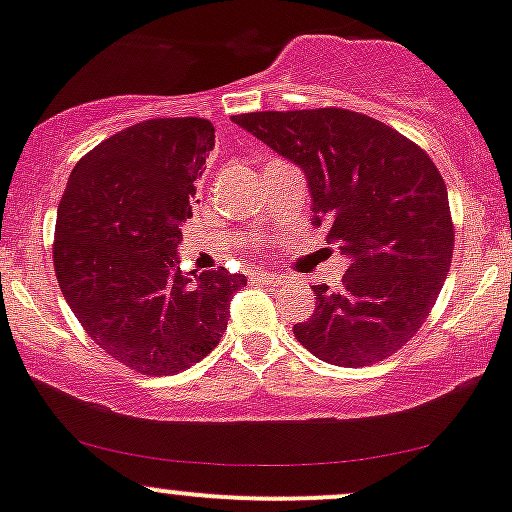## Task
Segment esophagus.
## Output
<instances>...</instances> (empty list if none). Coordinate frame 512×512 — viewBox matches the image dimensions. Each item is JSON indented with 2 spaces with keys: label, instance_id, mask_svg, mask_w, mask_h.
<instances>
[{
  "label": "esophagus",
  "instance_id": "esophagus-1",
  "mask_svg": "<svg viewBox=\"0 0 512 512\" xmlns=\"http://www.w3.org/2000/svg\"><path fill=\"white\" fill-rule=\"evenodd\" d=\"M254 278L258 283H266V285H280L283 283V276H278V273H266V271H256Z\"/></svg>",
  "mask_w": 512,
  "mask_h": 512
}]
</instances>
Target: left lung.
I'll return each mask as SVG.
<instances>
[{"mask_svg": "<svg viewBox=\"0 0 512 512\" xmlns=\"http://www.w3.org/2000/svg\"><path fill=\"white\" fill-rule=\"evenodd\" d=\"M234 124L307 178L312 224L327 227L349 266L295 339L334 366H366L420 332L454 251L447 185L432 158L378 119L349 109L251 112Z\"/></svg>", "mask_w": 512, "mask_h": 512, "instance_id": "left-lung-1", "label": "left lung"}]
</instances>
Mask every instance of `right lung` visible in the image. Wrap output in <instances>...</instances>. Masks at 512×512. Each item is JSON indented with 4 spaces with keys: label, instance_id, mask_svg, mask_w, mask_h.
<instances>
[{
    "label": "right lung",
    "instance_id": "obj_1",
    "mask_svg": "<svg viewBox=\"0 0 512 512\" xmlns=\"http://www.w3.org/2000/svg\"><path fill=\"white\" fill-rule=\"evenodd\" d=\"M214 146L207 119H148L73 168L56 219L58 285L92 342L148 376L197 364L227 329L246 276L180 271L195 180Z\"/></svg>",
    "mask_w": 512,
    "mask_h": 512
}]
</instances>
